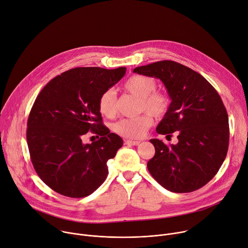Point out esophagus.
Listing matches in <instances>:
<instances>
[{
  "label": "esophagus",
  "mask_w": 248,
  "mask_h": 248,
  "mask_svg": "<svg viewBox=\"0 0 248 248\" xmlns=\"http://www.w3.org/2000/svg\"><path fill=\"white\" fill-rule=\"evenodd\" d=\"M140 141H132V140H126L125 141V144L126 145H129V146H138L140 145Z\"/></svg>",
  "instance_id": "1"
}]
</instances>
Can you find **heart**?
<instances>
[{"instance_id":"b5f03b06","label":"heart","mask_w":248,"mask_h":248,"mask_svg":"<svg viewBox=\"0 0 248 248\" xmlns=\"http://www.w3.org/2000/svg\"><path fill=\"white\" fill-rule=\"evenodd\" d=\"M155 78L140 75L130 78L124 85L127 92L140 98L139 108L141 111L146 110L155 118H160L168 112L170 99L166 93L155 91ZM98 108L100 113L107 118H112L116 115V93L113 90H107L101 94L98 100ZM150 114L143 113L133 118H123L114 124L113 130L125 138H142L153 124V117Z\"/></svg>"}]
</instances>
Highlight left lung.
Wrapping results in <instances>:
<instances>
[{"label":"left lung","mask_w":248,"mask_h":248,"mask_svg":"<svg viewBox=\"0 0 248 248\" xmlns=\"http://www.w3.org/2000/svg\"><path fill=\"white\" fill-rule=\"evenodd\" d=\"M159 78L171 99L156 132L178 143L152 139L155 154L147 163L152 176L166 189L188 193L207 184L227 156L229 117L221 96L199 73L174 61H158L133 71ZM167 136V137H168Z\"/></svg>","instance_id":"1"}]
</instances>
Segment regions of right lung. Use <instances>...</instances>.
Listing matches in <instances>:
<instances>
[{
  "instance_id": "add662e5",
  "label": "right lung",
  "mask_w": 248,
  "mask_h": 248,
  "mask_svg": "<svg viewBox=\"0 0 248 248\" xmlns=\"http://www.w3.org/2000/svg\"><path fill=\"white\" fill-rule=\"evenodd\" d=\"M125 67H79L55 77L37 95L27 120L26 141L33 168L57 193L82 198L106 179L107 160L123 140L102 123L98 100L124 77ZM91 130L101 137L84 144Z\"/></svg>"
}]
</instances>
